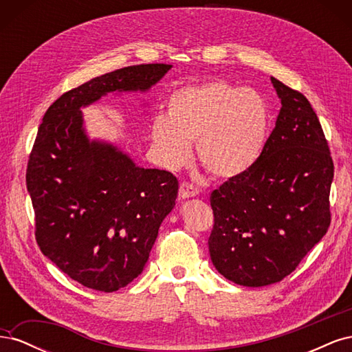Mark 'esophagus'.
Masks as SVG:
<instances>
[{"instance_id": "1", "label": "esophagus", "mask_w": 352, "mask_h": 352, "mask_svg": "<svg viewBox=\"0 0 352 352\" xmlns=\"http://www.w3.org/2000/svg\"><path fill=\"white\" fill-rule=\"evenodd\" d=\"M198 195V188H195L192 184L184 182L179 188V198L180 199H188V198H194Z\"/></svg>"}]
</instances>
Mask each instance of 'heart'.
Wrapping results in <instances>:
<instances>
[{
    "label": "heart",
    "instance_id": "b5f03b06",
    "mask_svg": "<svg viewBox=\"0 0 352 352\" xmlns=\"http://www.w3.org/2000/svg\"><path fill=\"white\" fill-rule=\"evenodd\" d=\"M270 109L252 88L208 80L175 91L167 117L151 123V145L158 163L177 170L190 160V144L207 172L217 179L247 173L258 162L267 141Z\"/></svg>",
    "mask_w": 352,
    "mask_h": 352
}]
</instances>
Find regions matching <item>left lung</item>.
Returning <instances> with one entry per match:
<instances>
[{"instance_id":"obj_1","label":"left lung","mask_w":352,"mask_h":352,"mask_svg":"<svg viewBox=\"0 0 352 352\" xmlns=\"http://www.w3.org/2000/svg\"><path fill=\"white\" fill-rule=\"evenodd\" d=\"M272 83L282 109L258 162L210 197L211 261L250 287L291 274L330 225L333 162L322 124L301 92Z\"/></svg>"}]
</instances>
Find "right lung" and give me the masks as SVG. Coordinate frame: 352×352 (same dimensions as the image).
Instances as JSON below:
<instances>
[{"label": "right lung", "mask_w": 352, "mask_h": 352, "mask_svg": "<svg viewBox=\"0 0 352 352\" xmlns=\"http://www.w3.org/2000/svg\"><path fill=\"white\" fill-rule=\"evenodd\" d=\"M170 65L129 66L74 88L52 102L26 172L42 254L89 289L114 292L140 276L179 182L144 168L119 146L89 140L83 107L110 92H146Z\"/></svg>", "instance_id": "add662e5"}]
</instances>
